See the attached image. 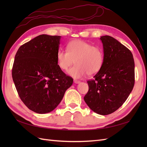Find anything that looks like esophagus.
Instances as JSON below:
<instances>
[{
	"label": "esophagus",
	"mask_w": 147,
	"mask_h": 147,
	"mask_svg": "<svg viewBox=\"0 0 147 147\" xmlns=\"http://www.w3.org/2000/svg\"><path fill=\"white\" fill-rule=\"evenodd\" d=\"M74 83H76V84H78V83H80L81 82L80 81H79V80H74Z\"/></svg>",
	"instance_id": "1"
}]
</instances>
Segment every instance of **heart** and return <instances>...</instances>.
<instances>
[{"mask_svg": "<svg viewBox=\"0 0 147 147\" xmlns=\"http://www.w3.org/2000/svg\"><path fill=\"white\" fill-rule=\"evenodd\" d=\"M57 64L63 71H67L74 63L68 74L74 78H82L88 74L94 75L101 69L104 55L99 47H94L81 40L71 41L67 45V51L59 50L56 55Z\"/></svg>", "mask_w": 147, "mask_h": 147, "instance_id": "b5f03b06", "label": "heart"}]
</instances>
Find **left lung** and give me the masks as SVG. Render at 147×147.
<instances>
[{
  "label": "left lung",
  "mask_w": 147,
  "mask_h": 147,
  "mask_svg": "<svg viewBox=\"0 0 147 147\" xmlns=\"http://www.w3.org/2000/svg\"><path fill=\"white\" fill-rule=\"evenodd\" d=\"M104 61L94 79L87 82L84 100L93 112L102 115L113 113L126 100L135 82L134 61L131 51L109 35L100 37Z\"/></svg>",
  "instance_id": "8db88e82"
}]
</instances>
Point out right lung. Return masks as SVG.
I'll list each match as a JSON object with an SVG mask.
<instances>
[{"label": "right lung", "mask_w": 147, "mask_h": 147, "mask_svg": "<svg viewBox=\"0 0 147 147\" xmlns=\"http://www.w3.org/2000/svg\"><path fill=\"white\" fill-rule=\"evenodd\" d=\"M61 36L40 35L21 45L12 68V78L21 100L33 112H51L63 99L73 78L57 64Z\"/></svg>", "instance_id": "add662e5"}]
</instances>
